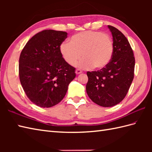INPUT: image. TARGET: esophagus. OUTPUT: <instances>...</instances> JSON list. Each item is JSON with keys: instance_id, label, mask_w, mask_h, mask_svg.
<instances>
[{"instance_id": "esophagus-1", "label": "esophagus", "mask_w": 152, "mask_h": 152, "mask_svg": "<svg viewBox=\"0 0 152 152\" xmlns=\"http://www.w3.org/2000/svg\"><path fill=\"white\" fill-rule=\"evenodd\" d=\"M81 73H82V71L81 70H80V69H76V74H80Z\"/></svg>"}]
</instances>
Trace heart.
Wrapping results in <instances>:
<instances>
[{"instance_id": "b5f03b06", "label": "heart", "mask_w": 152, "mask_h": 152, "mask_svg": "<svg viewBox=\"0 0 152 152\" xmlns=\"http://www.w3.org/2000/svg\"><path fill=\"white\" fill-rule=\"evenodd\" d=\"M114 45L112 38L101 32L87 31L74 34L70 42H64L60 46V51L67 63L73 64L83 57L76 66L88 69L105 67L111 61Z\"/></svg>"}]
</instances>
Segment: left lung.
<instances>
[{
	"mask_svg": "<svg viewBox=\"0 0 152 152\" xmlns=\"http://www.w3.org/2000/svg\"><path fill=\"white\" fill-rule=\"evenodd\" d=\"M108 27L114 45L111 61L101 70L87 72V93L93 102L103 107L114 106L125 98L134 78L135 64L127 38L118 28Z\"/></svg>",
	"mask_w": 152,
	"mask_h": 152,
	"instance_id": "left-lung-1",
	"label": "left lung"
}]
</instances>
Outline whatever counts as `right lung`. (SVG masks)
I'll return each mask as SVG.
<instances>
[{"instance_id":"obj_1","label":"right lung","mask_w":152,"mask_h":152,"mask_svg":"<svg viewBox=\"0 0 152 152\" xmlns=\"http://www.w3.org/2000/svg\"><path fill=\"white\" fill-rule=\"evenodd\" d=\"M66 38V32L44 30L27 42L20 54L21 84L30 101L40 107L60 102L76 77L75 68L64 61L60 51Z\"/></svg>"}]
</instances>
